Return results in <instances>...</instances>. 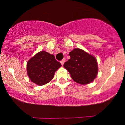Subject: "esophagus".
<instances>
[{"label":"esophagus","instance_id":"34e87169","mask_svg":"<svg viewBox=\"0 0 125 125\" xmlns=\"http://www.w3.org/2000/svg\"><path fill=\"white\" fill-rule=\"evenodd\" d=\"M65 61H66V59H65V58H64L63 59H62L61 61V64L62 65V66H63V64H64V62H65Z\"/></svg>","mask_w":125,"mask_h":125}]
</instances>
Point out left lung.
Returning a JSON list of instances; mask_svg holds the SVG:
<instances>
[{"mask_svg": "<svg viewBox=\"0 0 125 125\" xmlns=\"http://www.w3.org/2000/svg\"><path fill=\"white\" fill-rule=\"evenodd\" d=\"M70 59L64 64L71 77L76 83L86 84L95 79L98 74V63L94 57L80 49L69 52Z\"/></svg>", "mask_w": 125, "mask_h": 125, "instance_id": "1", "label": "left lung"}]
</instances>
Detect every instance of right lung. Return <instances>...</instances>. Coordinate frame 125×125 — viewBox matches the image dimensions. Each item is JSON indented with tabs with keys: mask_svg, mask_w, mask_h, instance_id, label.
<instances>
[{
	"mask_svg": "<svg viewBox=\"0 0 125 125\" xmlns=\"http://www.w3.org/2000/svg\"><path fill=\"white\" fill-rule=\"evenodd\" d=\"M61 66L54 55L41 51L27 62V74L33 83L42 86L52 79L55 72Z\"/></svg>",
	"mask_w": 125,
	"mask_h": 125,
	"instance_id": "add662e5",
	"label": "right lung"
}]
</instances>
